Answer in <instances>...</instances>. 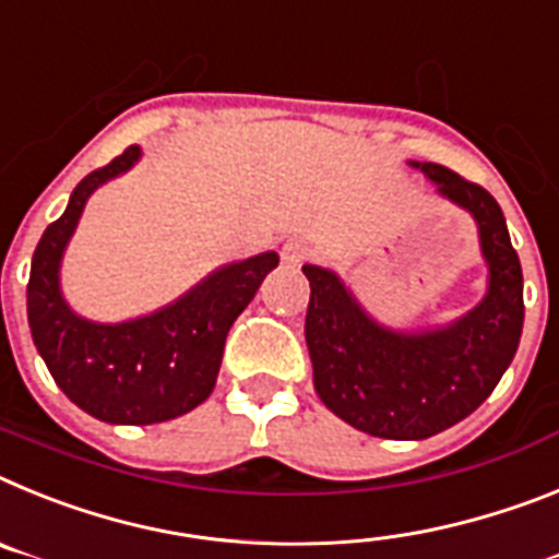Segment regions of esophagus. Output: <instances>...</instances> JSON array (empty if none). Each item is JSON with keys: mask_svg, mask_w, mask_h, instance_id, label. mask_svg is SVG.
<instances>
[{"mask_svg": "<svg viewBox=\"0 0 559 559\" xmlns=\"http://www.w3.org/2000/svg\"><path fill=\"white\" fill-rule=\"evenodd\" d=\"M304 259H307V247L300 245L298 239H289L281 247V261H284L286 266H298Z\"/></svg>", "mask_w": 559, "mask_h": 559, "instance_id": "34e87169", "label": "esophagus"}]
</instances>
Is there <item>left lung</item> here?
I'll list each match as a JSON object with an SVG mask.
<instances>
[{
    "mask_svg": "<svg viewBox=\"0 0 559 559\" xmlns=\"http://www.w3.org/2000/svg\"><path fill=\"white\" fill-rule=\"evenodd\" d=\"M411 165L478 225L489 286L473 312L444 329L394 332L366 314L332 270L304 266L312 286L304 332L314 391L362 433L402 441L467 419L501 382L523 332V273L501 205L444 165Z\"/></svg>",
    "mask_w": 559,
    "mask_h": 559,
    "instance_id": "8db88e82",
    "label": "left lung"
}]
</instances>
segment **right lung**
<instances>
[{"label": "right lung", "mask_w": 559, "mask_h": 559, "mask_svg": "<svg viewBox=\"0 0 559 559\" xmlns=\"http://www.w3.org/2000/svg\"><path fill=\"white\" fill-rule=\"evenodd\" d=\"M140 159L138 145L75 186L67 211L33 252L27 323L56 385L81 411L109 425H154L188 414L211 396L233 320L278 266V252L236 261L145 318L92 323L67 307L58 266L86 199Z\"/></svg>", "instance_id": "obj_1"}]
</instances>
